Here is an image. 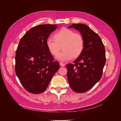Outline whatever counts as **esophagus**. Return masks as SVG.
Returning <instances> with one entry per match:
<instances>
[{
  "mask_svg": "<svg viewBox=\"0 0 121 121\" xmlns=\"http://www.w3.org/2000/svg\"><path fill=\"white\" fill-rule=\"evenodd\" d=\"M60 66H61V67H64V66H65V65L64 63H61V62H60Z\"/></svg>",
  "mask_w": 121,
  "mask_h": 121,
  "instance_id": "esophagus-1",
  "label": "esophagus"
}]
</instances>
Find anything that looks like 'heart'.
I'll use <instances>...</instances> for the list:
<instances>
[{"label": "heart", "mask_w": 121, "mask_h": 121, "mask_svg": "<svg viewBox=\"0 0 121 121\" xmlns=\"http://www.w3.org/2000/svg\"><path fill=\"white\" fill-rule=\"evenodd\" d=\"M54 39L49 38L46 40V46L54 56L59 54L62 48L64 51L57 59L65 61L79 57L84 48L83 36L78 33L67 28H62L54 34Z\"/></svg>", "instance_id": "b5f03b06"}]
</instances>
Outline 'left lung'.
<instances>
[{
	"label": "left lung",
	"instance_id": "1",
	"mask_svg": "<svg viewBox=\"0 0 121 121\" xmlns=\"http://www.w3.org/2000/svg\"><path fill=\"white\" fill-rule=\"evenodd\" d=\"M69 28L78 30L84 40L82 54L74 64L66 65L67 78L72 89L83 93L92 88L101 78L106 60L104 46L99 36L86 25L73 24Z\"/></svg>",
	"mask_w": 121,
	"mask_h": 121
}]
</instances>
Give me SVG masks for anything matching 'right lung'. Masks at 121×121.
I'll list each match as a JSON object with an SVG mask.
<instances>
[{
    "label": "right lung",
    "mask_w": 121,
    "mask_h": 121,
    "mask_svg": "<svg viewBox=\"0 0 121 121\" xmlns=\"http://www.w3.org/2000/svg\"><path fill=\"white\" fill-rule=\"evenodd\" d=\"M56 25L33 27L20 40L16 50L15 72L21 83L33 94L44 91L60 68L46 46V40Z\"/></svg>",
    "instance_id": "add662e5"
}]
</instances>
